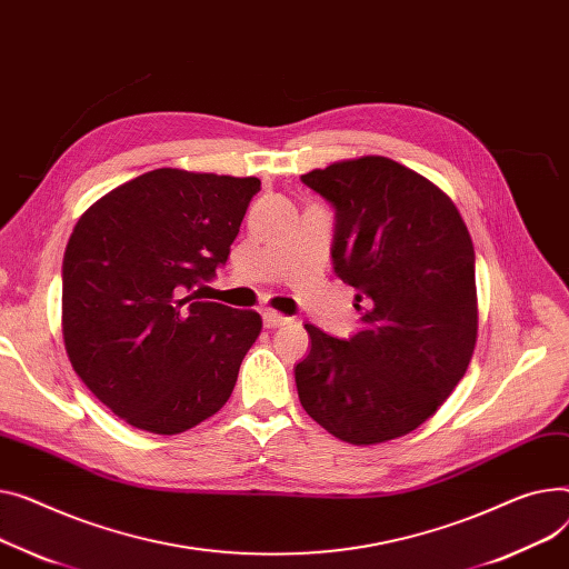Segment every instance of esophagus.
<instances>
[{
    "label": "esophagus",
    "instance_id": "esophagus-1",
    "mask_svg": "<svg viewBox=\"0 0 569 569\" xmlns=\"http://www.w3.org/2000/svg\"><path fill=\"white\" fill-rule=\"evenodd\" d=\"M262 322H264V327H268V329H274V327H283V325L292 322V318H288V316L274 311V309H264L262 311Z\"/></svg>",
    "mask_w": 569,
    "mask_h": 569
}]
</instances>
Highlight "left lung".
<instances>
[{
	"label": "left lung",
	"instance_id": "left-lung-1",
	"mask_svg": "<svg viewBox=\"0 0 569 569\" xmlns=\"http://www.w3.org/2000/svg\"><path fill=\"white\" fill-rule=\"evenodd\" d=\"M336 210L333 272L357 290L361 331L313 325L295 366L301 407L333 437L382 443L426 423L458 387L478 338L476 256L456 203L389 158L301 176Z\"/></svg>",
	"mask_w": 569,
	"mask_h": 569
}]
</instances>
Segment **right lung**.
Returning a JSON list of instances; mask_svg holds the SVG:
<instances>
[{
  "label": "right lung",
  "mask_w": 569,
  "mask_h": 569,
  "mask_svg": "<svg viewBox=\"0 0 569 569\" xmlns=\"http://www.w3.org/2000/svg\"><path fill=\"white\" fill-rule=\"evenodd\" d=\"M260 180L156 169L111 189L63 253L61 327L89 391L132 428L178 435L217 413L262 320L199 301Z\"/></svg>",
  "instance_id": "right-lung-1"
}]
</instances>
